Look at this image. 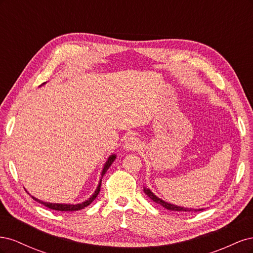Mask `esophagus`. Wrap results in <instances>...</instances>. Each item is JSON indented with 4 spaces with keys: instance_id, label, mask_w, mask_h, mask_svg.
I'll return each mask as SVG.
<instances>
[{
    "instance_id": "esophagus-1",
    "label": "esophagus",
    "mask_w": 253,
    "mask_h": 253,
    "mask_svg": "<svg viewBox=\"0 0 253 253\" xmlns=\"http://www.w3.org/2000/svg\"><path fill=\"white\" fill-rule=\"evenodd\" d=\"M125 148L126 150H129V151L138 150L140 148V142H139L138 139L136 138V137L131 136V137H128V138L126 140Z\"/></svg>"
}]
</instances>
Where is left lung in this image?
Instances as JSON below:
<instances>
[{"label": "left lung", "mask_w": 253, "mask_h": 253, "mask_svg": "<svg viewBox=\"0 0 253 253\" xmlns=\"http://www.w3.org/2000/svg\"><path fill=\"white\" fill-rule=\"evenodd\" d=\"M143 191H144V193L147 194L153 202H155V203H157L159 205H162L163 207H165V208L168 209V210L178 211V212H193V211L197 212V211H203V209H189V208H183V207H178V206H175V205H172V204H169V203H166L163 200H160V198H158L156 195L153 194L149 189H143Z\"/></svg>", "instance_id": "obj_1"}]
</instances>
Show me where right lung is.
<instances>
[{
    "instance_id": "right-lung-1",
    "label": "right lung",
    "mask_w": 253,
    "mask_h": 253,
    "mask_svg": "<svg viewBox=\"0 0 253 253\" xmlns=\"http://www.w3.org/2000/svg\"><path fill=\"white\" fill-rule=\"evenodd\" d=\"M115 158H116V156L112 155V156L108 159V162H106V164H105V166H104V168H103V171H102V174H101L102 176L105 174L106 171H108V169L111 167V165L113 164ZM100 187H101V181L99 182V185H98V187H97V190L95 191V193L93 194V196H91V197L89 198V200L85 201V202L82 203V204H77V205H64V204L45 203V202H42V201H40V200H37V198L34 197V196H32V197L34 198L35 201H37L38 203H40V204H42V205H44V206H46L47 208L52 209V210H57V211H78V210L84 209V208H85V207H87L89 204H91V202H94L95 198L98 196L99 192H100Z\"/></svg>"
}]
</instances>
